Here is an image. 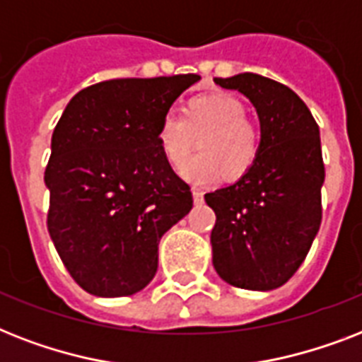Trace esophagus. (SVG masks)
Masks as SVG:
<instances>
[{"instance_id":"esophagus-1","label":"esophagus","mask_w":362,"mask_h":362,"mask_svg":"<svg viewBox=\"0 0 362 362\" xmlns=\"http://www.w3.org/2000/svg\"><path fill=\"white\" fill-rule=\"evenodd\" d=\"M192 193H193V201H195V203H197V204L203 203V192H201L199 187H193Z\"/></svg>"}]
</instances>
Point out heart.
<instances>
[{"mask_svg": "<svg viewBox=\"0 0 362 362\" xmlns=\"http://www.w3.org/2000/svg\"><path fill=\"white\" fill-rule=\"evenodd\" d=\"M198 139L202 152L187 160ZM158 144L165 161L182 169L187 180L204 184L223 176L238 180L257 163L261 129L246 118V107L229 93L187 99L180 116L167 112L158 124Z\"/></svg>", "mask_w": 362, "mask_h": 362, "instance_id": "obj_1", "label": "heart"}]
</instances>
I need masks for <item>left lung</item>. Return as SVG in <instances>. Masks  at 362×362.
I'll list each match as a JSON object with an SVG mask.
<instances>
[{
	"instance_id": "left-lung-1",
	"label": "left lung",
	"mask_w": 362,
	"mask_h": 362,
	"mask_svg": "<svg viewBox=\"0 0 362 362\" xmlns=\"http://www.w3.org/2000/svg\"><path fill=\"white\" fill-rule=\"evenodd\" d=\"M214 82L252 101L261 152L240 180L204 195L216 212L212 263L231 286L270 291L297 272L320 231V127L303 99L272 78L242 73Z\"/></svg>"
}]
</instances>
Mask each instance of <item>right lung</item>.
<instances>
[{"label": "right lung", "instance_id": "1", "mask_svg": "<svg viewBox=\"0 0 362 362\" xmlns=\"http://www.w3.org/2000/svg\"><path fill=\"white\" fill-rule=\"evenodd\" d=\"M199 75L115 78L76 93L52 133L47 226L73 280L98 297L152 281L159 238L192 210L189 186L158 144V124Z\"/></svg>", "mask_w": 362, "mask_h": 362}]
</instances>
